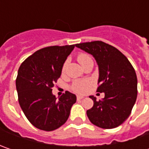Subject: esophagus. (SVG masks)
<instances>
[{
  "label": "esophagus",
  "instance_id": "esophagus-1",
  "mask_svg": "<svg viewBox=\"0 0 149 149\" xmlns=\"http://www.w3.org/2000/svg\"><path fill=\"white\" fill-rule=\"evenodd\" d=\"M83 99H84V96H82V95H78L77 96L78 100H83Z\"/></svg>",
  "mask_w": 149,
  "mask_h": 149
}]
</instances>
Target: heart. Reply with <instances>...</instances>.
Returning a JSON list of instances; mask_svg holds the SVG:
<instances>
[{
    "label": "heart",
    "instance_id": "heart-1",
    "mask_svg": "<svg viewBox=\"0 0 149 149\" xmlns=\"http://www.w3.org/2000/svg\"><path fill=\"white\" fill-rule=\"evenodd\" d=\"M89 59H91L88 54H80L78 55L77 60L79 63L82 65L85 61H87ZM66 66V63L63 65V71L65 70ZM91 84V81L89 79H84V80H76L74 81L72 84V89L79 94H84L86 93L89 89V86Z\"/></svg>",
    "mask_w": 149,
    "mask_h": 149
}]
</instances>
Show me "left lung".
I'll use <instances>...</instances> for the list:
<instances>
[{"label": "left lung", "mask_w": 149, "mask_h": 149, "mask_svg": "<svg viewBox=\"0 0 149 149\" xmlns=\"http://www.w3.org/2000/svg\"><path fill=\"white\" fill-rule=\"evenodd\" d=\"M75 46L92 54L99 66L100 86L97 92L104 98L94 101L87 110L89 121L102 129H113L129 118L137 99V75L127 57L115 47L103 41L76 44Z\"/></svg>", "instance_id": "8db88e82"}]
</instances>
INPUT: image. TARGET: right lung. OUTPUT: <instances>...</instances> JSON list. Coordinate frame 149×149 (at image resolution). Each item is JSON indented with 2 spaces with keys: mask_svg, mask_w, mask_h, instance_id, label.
<instances>
[{
  "mask_svg": "<svg viewBox=\"0 0 149 149\" xmlns=\"http://www.w3.org/2000/svg\"><path fill=\"white\" fill-rule=\"evenodd\" d=\"M74 45L49 46L36 51L20 65L15 80L20 108L36 128L53 131L65 123L76 95L66 91L59 99L52 94L54 83Z\"/></svg>",
  "mask_w": 149,
  "mask_h": 149,
  "instance_id": "obj_1",
  "label": "right lung"
}]
</instances>
